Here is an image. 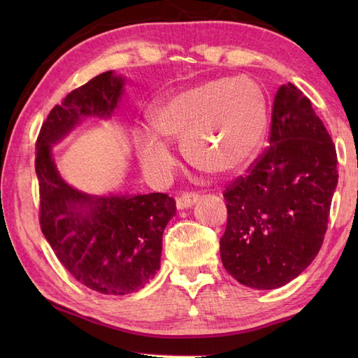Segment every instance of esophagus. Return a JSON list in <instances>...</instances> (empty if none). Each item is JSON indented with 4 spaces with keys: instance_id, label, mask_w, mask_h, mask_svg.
Listing matches in <instances>:
<instances>
[{
    "instance_id": "esophagus-1",
    "label": "esophagus",
    "mask_w": 358,
    "mask_h": 358,
    "mask_svg": "<svg viewBox=\"0 0 358 358\" xmlns=\"http://www.w3.org/2000/svg\"><path fill=\"white\" fill-rule=\"evenodd\" d=\"M200 199L199 192H183L178 199H177V208L178 209H187L191 208L194 203H196V200Z\"/></svg>"
}]
</instances>
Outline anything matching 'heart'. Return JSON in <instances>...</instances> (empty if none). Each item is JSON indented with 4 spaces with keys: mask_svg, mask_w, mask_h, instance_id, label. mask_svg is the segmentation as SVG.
<instances>
[{
    "mask_svg": "<svg viewBox=\"0 0 358 358\" xmlns=\"http://www.w3.org/2000/svg\"><path fill=\"white\" fill-rule=\"evenodd\" d=\"M154 132L134 134L136 157L148 175L163 178L175 158L159 138L180 140L189 163L209 173L243 169L260 149L268 129L262 87L246 77L218 78L181 90L150 112Z\"/></svg>",
    "mask_w": 358,
    "mask_h": 358,
    "instance_id": "heart-1",
    "label": "heart"
}]
</instances>
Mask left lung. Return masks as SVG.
<instances>
[{"instance_id":"1","label":"left lung","mask_w":358,"mask_h":358,"mask_svg":"<svg viewBox=\"0 0 358 358\" xmlns=\"http://www.w3.org/2000/svg\"><path fill=\"white\" fill-rule=\"evenodd\" d=\"M337 152L309 98L292 83L272 106L269 146L226 186L224 269L252 289H275L313 263L328 231Z\"/></svg>"}]
</instances>
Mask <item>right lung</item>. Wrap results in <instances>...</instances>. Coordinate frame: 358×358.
<instances>
[{
  "label": "right lung",
  "mask_w": 358,
  "mask_h": 358,
  "mask_svg": "<svg viewBox=\"0 0 358 358\" xmlns=\"http://www.w3.org/2000/svg\"><path fill=\"white\" fill-rule=\"evenodd\" d=\"M123 85V78L109 71L72 90L50 110L35 144L44 237L75 280L106 295L136 292L154 278L164 227L177 209L175 200L162 192L100 199L83 194L59 177L50 144L81 117H109Z\"/></svg>",
  "instance_id": "right-lung-1"
}]
</instances>
